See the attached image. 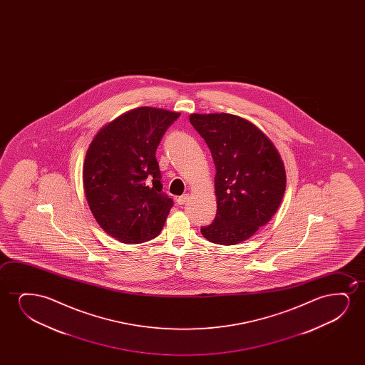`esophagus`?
Returning <instances> with one entry per match:
<instances>
[{
	"label": "esophagus",
	"mask_w": 365,
	"mask_h": 365,
	"mask_svg": "<svg viewBox=\"0 0 365 365\" xmlns=\"http://www.w3.org/2000/svg\"><path fill=\"white\" fill-rule=\"evenodd\" d=\"M188 198H190V195H180V197L177 198V203H178L180 205H185V202L188 200Z\"/></svg>",
	"instance_id": "obj_1"
}]
</instances>
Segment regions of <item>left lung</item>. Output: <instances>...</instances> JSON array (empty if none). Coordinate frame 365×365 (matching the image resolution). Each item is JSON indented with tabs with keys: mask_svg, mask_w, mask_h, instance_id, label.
<instances>
[{
	"mask_svg": "<svg viewBox=\"0 0 365 365\" xmlns=\"http://www.w3.org/2000/svg\"><path fill=\"white\" fill-rule=\"evenodd\" d=\"M215 165L217 215L200 228L215 245H235L267 225L284 195V163L273 142L248 120L230 113L190 115Z\"/></svg>",
	"mask_w": 365,
	"mask_h": 365,
	"instance_id": "left-lung-1",
	"label": "left lung"
}]
</instances>
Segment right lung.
Here are the masks:
<instances>
[{"mask_svg":"<svg viewBox=\"0 0 365 365\" xmlns=\"http://www.w3.org/2000/svg\"><path fill=\"white\" fill-rule=\"evenodd\" d=\"M180 115L155 107L128 110L102 127L86 152V200L101 228L122 243H143L163 230L173 200L162 193L155 150Z\"/></svg>","mask_w":365,"mask_h":365,"instance_id":"right-lung-1","label":"right lung"}]
</instances>
